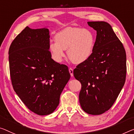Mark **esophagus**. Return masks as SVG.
Masks as SVG:
<instances>
[{
  "instance_id": "obj_1",
  "label": "esophagus",
  "mask_w": 134,
  "mask_h": 134,
  "mask_svg": "<svg viewBox=\"0 0 134 134\" xmlns=\"http://www.w3.org/2000/svg\"><path fill=\"white\" fill-rule=\"evenodd\" d=\"M69 72L70 74H71V77H73L74 76V74H73V69L72 68H69Z\"/></svg>"
}]
</instances>
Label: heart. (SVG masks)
Wrapping results in <instances>:
<instances>
[{"label":"heart","instance_id":"heart-1","mask_svg":"<svg viewBox=\"0 0 134 134\" xmlns=\"http://www.w3.org/2000/svg\"><path fill=\"white\" fill-rule=\"evenodd\" d=\"M55 42H51L49 48L54 60L60 63L65 56L64 50L73 63L80 64L87 61L93 54L95 38L88 29L66 27L55 34Z\"/></svg>","mask_w":134,"mask_h":134}]
</instances>
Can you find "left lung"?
Segmentation results:
<instances>
[{"label": "left lung", "mask_w": 134, "mask_h": 134, "mask_svg": "<svg viewBox=\"0 0 134 134\" xmlns=\"http://www.w3.org/2000/svg\"><path fill=\"white\" fill-rule=\"evenodd\" d=\"M87 23L96 31L93 54L73 73L81 84L79 101L82 109L89 114L99 115L111 107L124 86L126 55L110 24L105 21Z\"/></svg>", "instance_id": "1"}]
</instances>
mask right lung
Returning <instances> with one entry per match:
<instances>
[{"mask_svg": "<svg viewBox=\"0 0 134 134\" xmlns=\"http://www.w3.org/2000/svg\"><path fill=\"white\" fill-rule=\"evenodd\" d=\"M49 45L48 29L27 26L9 49L14 91L27 107L41 116L54 112L71 77L67 66L51 59Z\"/></svg>", "mask_w": 134, "mask_h": 134, "instance_id": "right-lung-1", "label": "right lung"}]
</instances>
